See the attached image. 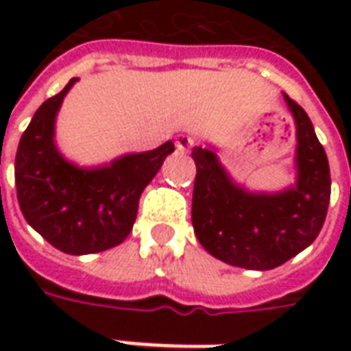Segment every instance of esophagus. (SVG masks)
Returning <instances> with one entry per match:
<instances>
[{
  "label": "esophagus",
  "instance_id": "34e87169",
  "mask_svg": "<svg viewBox=\"0 0 351 351\" xmlns=\"http://www.w3.org/2000/svg\"><path fill=\"white\" fill-rule=\"evenodd\" d=\"M191 146H193V137H190V135H178L176 137V148L180 152H188Z\"/></svg>",
  "mask_w": 351,
  "mask_h": 351
}]
</instances>
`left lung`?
Instances as JSON below:
<instances>
[{"instance_id": "1", "label": "left lung", "mask_w": 351, "mask_h": 351, "mask_svg": "<svg viewBox=\"0 0 351 351\" xmlns=\"http://www.w3.org/2000/svg\"><path fill=\"white\" fill-rule=\"evenodd\" d=\"M297 125V182L280 193L237 186L218 156L195 146L191 223L210 256L235 267L269 271L297 256L322 231L331 199V173L308 114L284 93Z\"/></svg>"}]
</instances>
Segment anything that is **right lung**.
<instances>
[{"label": "right lung", "mask_w": 351, "mask_h": 351, "mask_svg": "<svg viewBox=\"0 0 351 351\" xmlns=\"http://www.w3.org/2000/svg\"><path fill=\"white\" fill-rule=\"evenodd\" d=\"M77 80L45 101L22 133L14 182L27 223L58 250L84 256L118 246L130 235L141 193L175 145L167 141L156 150L128 154L97 169L69 163L54 145V122Z\"/></svg>", "instance_id": "1"}]
</instances>
